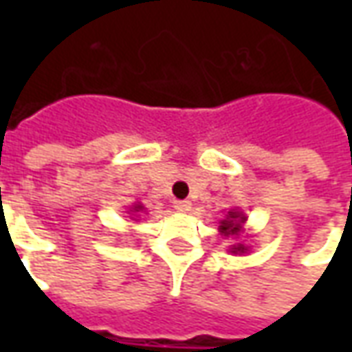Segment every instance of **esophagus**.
Returning <instances> with one entry per match:
<instances>
[{"label":"esophagus","instance_id":"obj_1","mask_svg":"<svg viewBox=\"0 0 352 352\" xmlns=\"http://www.w3.org/2000/svg\"><path fill=\"white\" fill-rule=\"evenodd\" d=\"M175 209L181 213H186V211H190V201L188 199H177Z\"/></svg>","mask_w":352,"mask_h":352}]
</instances>
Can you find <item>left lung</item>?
I'll list each match as a JSON object with an SVG mask.
<instances>
[{"label":"left lung","mask_w":352,"mask_h":352,"mask_svg":"<svg viewBox=\"0 0 352 352\" xmlns=\"http://www.w3.org/2000/svg\"><path fill=\"white\" fill-rule=\"evenodd\" d=\"M243 221H245V217H241L239 213H234V211H230L228 217L221 222V232L222 234H226V236H228V234H237L239 228H241V222ZM243 251H245V247L239 245V247H236L232 252H243Z\"/></svg>","instance_id":"8db88e82"}]
</instances>
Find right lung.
Here are the masks:
<instances>
[{
  "label": "right lung",
  "mask_w": 352,
  "mask_h": 352,
  "mask_svg": "<svg viewBox=\"0 0 352 352\" xmlns=\"http://www.w3.org/2000/svg\"><path fill=\"white\" fill-rule=\"evenodd\" d=\"M133 209H135V211H141L143 207H141V206H135V207H133Z\"/></svg>",
  "instance_id": "right-lung-1"
}]
</instances>
